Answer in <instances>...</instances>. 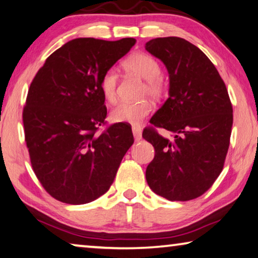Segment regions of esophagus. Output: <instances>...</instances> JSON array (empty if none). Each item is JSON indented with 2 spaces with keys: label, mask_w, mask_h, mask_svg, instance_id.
<instances>
[{
  "label": "esophagus",
  "mask_w": 258,
  "mask_h": 258,
  "mask_svg": "<svg viewBox=\"0 0 258 258\" xmlns=\"http://www.w3.org/2000/svg\"><path fill=\"white\" fill-rule=\"evenodd\" d=\"M132 132H133V136H134V139H136V141H140L142 138V130L140 126H133Z\"/></svg>",
  "instance_id": "1"
}]
</instances>
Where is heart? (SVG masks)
Returning <instances> with one entry per match:
<instances>
[{
    "label": "heart",
    "instance_id": "heart-1",
    "mask_svg": "<svg viewBox=\"0 0 258 258\" xmlns=\"http://www.w3.org/2000/svg\"><path fill=\"white\" fill-rule=\"evenodd\" d=\"M124 68L131 75L140 77L146 80L142 93L154 99H158L164 93V81L161 73V65L150 55L134 54L124 62ZM118 73L114 69H109L102 75L100 79V89L102 95L109 103H114L117 100ZM153 110V104L149 101L142 100L138 102H120L112 109L110 117L116 122H127L137 125L148 116Z\"/></svg>",
    "mask_w": 258,
    "mask_h": 258
}]
</instances>
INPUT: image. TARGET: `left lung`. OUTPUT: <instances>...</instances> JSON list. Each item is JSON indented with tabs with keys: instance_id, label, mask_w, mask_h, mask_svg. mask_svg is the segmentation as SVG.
Listing matches in <instances>:
<instances>
[{
	"instance_id": "8db88e82",
	"label": "left lung",
	"mask_w": 258,
	"mask_h": 258,
	"mask_svg": "<svg viewBox=\"0 0 258 258\" xmlns=\"http://www.w3.org/2000/svg\"><path fill=\"white\" fill-rule=\"evenodd\" d=\"M161 59L170 79L169 99L142 137L155 148L147 166L150 189L170 201H189L209 189L222 172L230 146L233 109L226 86L207 55L187 40L167 36L146 43Z\"/></svg>"
}]
</instances>
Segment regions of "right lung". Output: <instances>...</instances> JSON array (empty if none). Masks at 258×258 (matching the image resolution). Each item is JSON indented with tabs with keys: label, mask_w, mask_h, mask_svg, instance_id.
Listing matches in <instances>:
<instances>
[{
	"label": "right lung",
	"mask_w": 258,
	"mask_h": 258,
	"mask_svg": "<svg viewBox=\"0 0 258 258\" xmlns=\"http://www.w3.org/2000/svg\"><path fill=\"white\" fill-rule=\"evenodd\" d=\"M134 44L133 38L71 40L32 81L23 110L26 146L36 178L60 202L85 204L107 193L133 145L124 122L97 130L107 117L101 77Z\"/></svg>",
	"instance_id": "obj_1"
}]
</instances>
